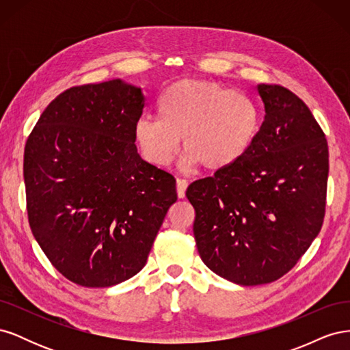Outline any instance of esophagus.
<instances>
[{
	"mask_svg": "<svg viewBox=\"0 0 350 350\" xmlns=\"http://www.w3.org/2000/svg\"><path fill=\"white\" fill-rule=\"evenodd\" d=\"M187 187H188V183L185 181V179H183V178H178L176 179V194H178L179 198H184L185 197Z\"/></svg>",
	"mask_w": 350,
	"mask_h": 350,
	"instance_id": "34e87169",
	"label": "esophagus"
}]
</instances>
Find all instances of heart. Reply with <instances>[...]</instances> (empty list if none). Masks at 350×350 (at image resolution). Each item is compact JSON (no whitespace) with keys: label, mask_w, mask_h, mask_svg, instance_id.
I'll list each match as a JSON object with an SVG mask.
<instances>
[{"label":"heart","mask_w":350,"mask_h":350,"mask_svg":"<svg viewBox=\"0 0 350 350\" xmlns=\"http://www.w3.org/2000/svg\"><path fill=\"white\" fill-rule=\"evenodd\" d=\"M157 116L134 124V140L147 162L167 166L183 139L185 163L208 171L239 162L256 143L261 112L250 94L213 81L181 80L159 99Z\"/></svg>","instance_id":"obj_1"}]
</instances>
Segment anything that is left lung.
Here are the masks:
<instances>
[{"instance_id":"left-lung-1","label":"left lung","mask_w":350,"mask_h":350,"mask_svg":"<svg viewBox=\"0 0 350 350\" xmlns=\"http://www.w3.org/2000/svg\"><path fill=\"white\" fill-rule=\"evenodd\" d=\"M257 92L266 115L251 150L187 189L201 260L242 286L278 280L310 248L328 176L327 140L308 107L282 86Z\"/></svg>"}]
</instances>
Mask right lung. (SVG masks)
I'll use <instances>...</instances> for the list:
<instances>
[{
	"instance_id": "add662e5",
	"label": "right lung",
	"mask_w": 350,
	"mask_h": 350,
	"mask_svg": "<svg viewBox=\"0 0 350 350\" xmlns=\"http://www.w3.org/2000/svg\"><path fill=\"white\" fill-rule=\"evenodd\" d=\"M144 103L142 88L121 79L71 88L25 147L30 229L54 267L84 288L139 273L176 201L175 178L134 144Z\"/></svg>"
}]
</instances>
